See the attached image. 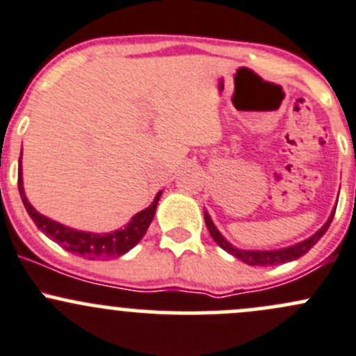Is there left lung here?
Wrapping results in <instances>:
<instances>
[{"instance_id":"8db88e82","label":"left lung","mask_w":356,"mask_h":356,"mask_svg":"<svg viewBox=\"0 0 356 356\" xmlns=\"http://www.w3.org/2000/svg\"><path fill=\"white\" fill-rule=\"evenodd\" d=\"M334 213H336V210H332L331 217L327 218V222H325V224L322 225V227L318 229V231L315 232L312 238L305 239V241L298 243V245L281 248V250H270V251L239 250V248H234L231 243L227 241V239L224 238V236L220 234V232H218V229L215 227V224L211 222L210 215H208L207 211H204V224H207V227H208V231H210L213 241L217 243L222 250H225L227 253H231L232 257L239 258V260L245 261V264H248V265H253V267H268V265H281V264H286V261H293V260H296V258L303 257V254L307 253L310 248H314L315 243H317L318 239L325 234V231H327L329 225H331Z\"/></svg>"}]
</instances>
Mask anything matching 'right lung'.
Returning a JSON list of instances; mask_svg holds the SVG:
<instances>
[{
  "label": "right lung",
  "instance_id": "1",
  "mask_svg": "<svg viewBox=\"0 0 356 356\" xmlns=\"http://www.w3.org/2000/svg\"><path fill=\"white\" fill-rule=\"evenodd\" d=\"M19 193L20 198L24 201L25 210L31 215V218L38 225V229H41L53 241L58 243L63 250L70 251L74 254H81V257L88 258V260L120 257V254L127 253L129 250H132V248L138 245L143 236L146 234V231H148L153 217H155L156 204L161 195V191L158 193L153 203L148 208L139 211V213H136L124 229H117L113 232H105V234H92V232L77 231V229H70L67 225L58 224V222L39 213L29 203L24 191L22 181V153H20L19 158Z\"/></svg>",
  "mask_w": 356,
  "mask_h": 356
}]
</instances>
